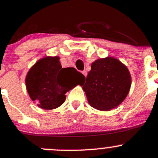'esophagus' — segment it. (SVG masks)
<instances>
[{"instance_id":"34e87169","label":"esophagus","mask_w":158,"mask_h":158,"mask_svg":"<svg viewBox=\"0 0 158 158\" xmlns=\"http://www.w3.org/2000/svg\"><path fill=\"white\" fill-rule=\"evenodd\" d=\"M81 73H82V74H83V75L85 76V77H87V74H88V73H87V71H86V70H83V71L81 72Z\"/></svg>"}]
</instances>
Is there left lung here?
<instances>
[{"label": "left lung", "mask_w": 158, "mask_h": 158, "mask_svg": "<svg viewBox=\"0 0 158 158\" xmlns=\"http://www.w3.org/2000/svg\"><path fill=\"white\" fill-rule=\"evenodd\" d=\"M131 85L128 68L117 59L108 57L92 63L82 88L93 108L110 110L123 102Z\"/></svg>", "instance_id": "obj_1"}]
</instances>
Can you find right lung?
<instances>
[{"instance_id":"add662e5","label":"right lung","mask_w":158,"mask_h":158,"mask_svg":"<svg viewBox=\"0 0 158 158\" xmlns=\"http://www.w3.org/2000/svg\"><path fill=\"white\" fill-rule=\"evenodd\" d=\"M84 75L74 68H62L57 56L40 59L30 68L26 87L32 101L43 109L58 108L65 101V94L81 85Z\"/></svg>"}]
</instances>
